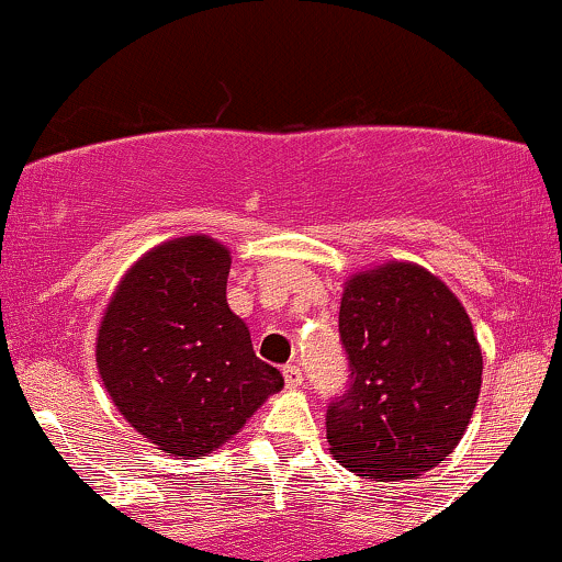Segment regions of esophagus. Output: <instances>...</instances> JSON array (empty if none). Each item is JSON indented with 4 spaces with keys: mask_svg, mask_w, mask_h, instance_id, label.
<instances>
[{
    "mask_svg": "<svg viewBox=\"0 0 562 562\" xmlns=\"http://www.w3.org/2000/svg\"><path fill=\"white\" fill-rule=\"evenodd\" d=\"M282 375H285L288 389H299V385L303 383V370L299 364H285L282 367Z\"/></svg>",
    "mask_w": 562,
    "mask_h": 562,
    "instance_id": "34e87169",
    "label": "esophagus"
}]
</instances>
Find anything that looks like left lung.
<instances>
[{
  "label": "left lung",
  "instance_id": "1",
  "mask_svg": "<svg viewBox=\"0 0 562 562\" xmlns=\"http://www.w3.org/2000/svg\"><path fill=\"white\" fill-rule=\"evenodd\" d=\"M338 330L351 375L327 406L335 460L380 481L417 479L447 460L483 375L457 295L428 269L389 261L346 282Z\"/></svg>",
  "mask_w": 562,
  "mask_h": 562
}]
</instances>
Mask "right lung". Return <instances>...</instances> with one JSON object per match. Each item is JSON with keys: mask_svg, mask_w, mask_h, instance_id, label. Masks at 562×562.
<instances>
[{"mask_svg": "<svg viewBox=\"0 0 562 562\" xmlns=\"http://www.w3.org/2000/svg\"><path fill=\"white\" fill-rule=\"evenodd\" d=\"M229 263L214 237L158 245L124 274L97 330V370L113 404L142 438L182 460L240 434L285 385L227 306Z\"/></svg>", "mask_w": 562, "mask_h": 562, "instance_id": "1", "label": "right lung"}]
</instances>
